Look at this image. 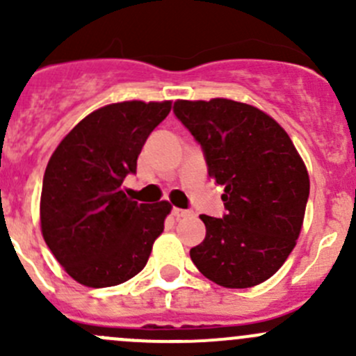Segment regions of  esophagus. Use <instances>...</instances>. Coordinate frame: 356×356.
<instances>
[{"instance_id":"esophagus-1","label":"esophagus","mask_w":356,"mask_h":356,"mask_svg":"<svg viewBox=\"0 0 356 356\" xmlns=\"http://www.w3.org/2000/svg\"><path fill=\"white\" fill-rule=\"evenodd\" d=\"M172 213H174L175 218H184V217H189V215H193V211L184 210V208H174V210H172Z\"/></svg>"}]
</instances>
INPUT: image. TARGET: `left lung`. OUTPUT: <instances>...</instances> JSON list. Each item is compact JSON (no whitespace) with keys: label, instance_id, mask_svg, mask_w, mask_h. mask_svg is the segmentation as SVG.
Returning a JSON list of instances; mask_svg holds the SVG:
<instances>
[{"label":"left lung","instance_id":"obj_1","mask_svg":"<svg viewBox=\"0 0 356 356\" xmlns=\"http://www.w3.org/2000/svg\"><path fill=\"white\" fill-rule=\"evenodd\" d=\"M174 111L203 148L208 175L224 186V218L200 215L193 264L229 289L261 284L296 246L310 177L288 132L265 111L227 98L177 99Z\"/></svg>","mask_w":356,"mask_h":356}]
</instances>
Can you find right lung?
<instances>
[{"label":"right lung","mask_w":356,"mask_h":356,"mask_svg":"<svg viewBox=\"0 0 356 356\" xmlns=\"http://www.w3.org/2000/svg\"><path fill=\"white\" fill-rule=\"evenodd\" d=\"M172 102H120L91 111L60 141L42 179L41 232L65 272L110 288L145 268L170 213L168 201L138 203L122 188Z\"/></svg>","instance_id":"1"}]
</instances>
